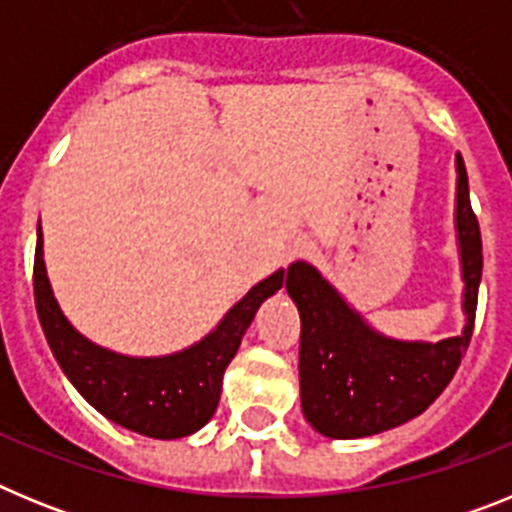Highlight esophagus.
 Instances as JSON below:
<instances>
[{
  "label": "esophagus",
  "mask_w": 512,
  "mask_h": 512,
  "mask_svg": "<svg viewBox=\"0 0 512 512\" xmlns=\"http://www.w3.org/2000/svg\"><path fill=\"white\" fill-rule=\"evenodd\" d=\"M310 253H312V241H310V238H295V241H292L287 246V251H284V259H287V261L307 259Z\"/></svg>",
  "instance_id": "34e87169"
}]
</instances>
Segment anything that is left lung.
I'll return each mask as SVG.
<instances>
[{
    "instance_id": "1",
    "label": "left lung",
    "mask_w": 512,
    "mask_h": 512,
    "mask_svg": "<svg viewBox=\"0 0 512 512\" xmlns=\"http://www.w3.org/2000/svg\"><path fill=\"white\" fill-rule=\"evenodd\" d=\"M456 238L464 277V333L438 343L395 341L361 320L305 261L287 269L300 310V397L307 423L328 438L390 431L428 410L467 354L482 279V235L469 202L464 158L456 156Z\"/></svg>"
}]
</instances>
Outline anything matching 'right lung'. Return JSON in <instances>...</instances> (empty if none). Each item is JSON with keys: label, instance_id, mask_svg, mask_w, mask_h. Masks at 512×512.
Segmentation results:
<instances>
[{"label": "right lung", "instance_id": "add662e5", "mask_svg": "<svg viewBox=\"0 0 512 512\" xmlns=\"http://www.w3.org/2000/svg\"><path fill=\"white\" fill-rule=\"evenodd\" d=\"M284 271L259 282L220 320L210 336L187 351L158 359H133L81 336L63 318L43 264V235L38 233L33 266L35 307L53 356L89 405L112 423L148 438H184L200 431L215 415L223 374L246 328L266 297L282 289Z\"/></svg>", "mask_w": 512, "mask_h": 512}]
</instances>
